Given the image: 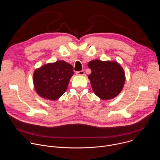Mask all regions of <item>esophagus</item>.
<instances>
[{
  "label": "esophagus",
  "mask_w": 160,
  "mask_h": 160,
  "mask_svg": "<svg viewBox=\"0 0 160 160\" xmlns=\"http://www.w3.org/2000/svg\"><path fill=\"white\" fill-rule=\"evenodd\" d=\"M85 73L84 71L83 70H82V71H79V72H77L76 73V75H80V76H82V75H83Z\"/></svg>",
  "instance_id": "1"
}]
</instances>
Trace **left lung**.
I'll list each match as a JSON object with an SVG mask.
<instances>
[{
	"instance_id": "1",
	"label": "left lung",
	"mask_w": 160,
	"mask_h": 160,
	"mask_svg": "<svg viewBox=\"0 0 160 160\" xmlns=\"http://www.w3.org/2000/svg\"><path fill=\"white\" fill-rule=\"evenodd\" d=\"M92 71L88 75L95 94L102 100L117 97L122 91L125 82L122 67L116 61L92 60L88 63Z\"/></svg>"
}]
</instances>
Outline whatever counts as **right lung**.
<instances>
[{"mask_svg": "<svg viewBox=\"0 0 160 160\" xmlns=\"http://www.w3.org/2000/svg\"><path fill=\"white\" fill-rule=\"evenodd\" d=\"M73 74V66L64 61L45 64L33 73L35 89L44 99L57 100L66 92Z\"/></svg>", "mask_w": 160, "mask_h": 160, "instance_id": "add662e5", "label": "right lung"}]
</instances>
